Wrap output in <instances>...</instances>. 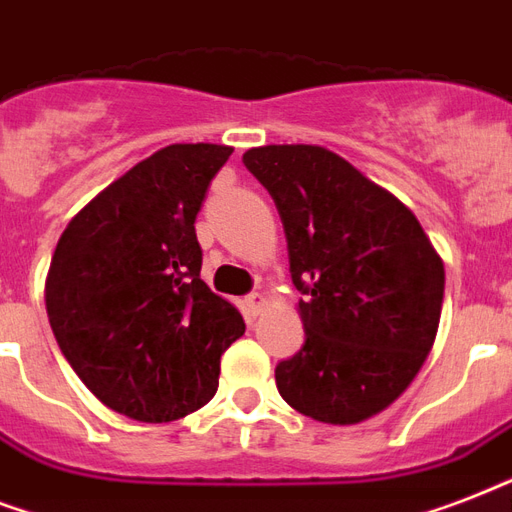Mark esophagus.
Instances as JSON below:
<instances>
[{"label": "esophagus", "mask_w": 512, "mask_h": 512, "mask_svg": "<svg viewBox=\"0 0 512 512\" xmlns=\"http://www.w3.org/2000/svg\"><path fill=\"white\" fill-rule=\"evenodd\" d=\"M245 304H248V312H251V315H264V310L269 307V299L264 293H251V296L245 299Z\"/></svg>", "instance_id": "esophagus-1"}]
</instances>
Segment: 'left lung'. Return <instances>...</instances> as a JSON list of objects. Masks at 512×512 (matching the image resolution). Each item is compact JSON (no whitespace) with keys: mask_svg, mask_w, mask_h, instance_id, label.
Here are the masks:
<instances>
[{"mask_svg":"<svg viewBox=\"0 0 512 512\" xmlns=\"http://www.w3.org/2000/svg\"><path fill=\"white\" fill-rule=\"evenodd\" d=\"M245 168L283 221L304 347L275 368L291 408L326 425H358L414 382L433 350L443 259L417 216L318 144L253 146Z\"/></svg>","mask_w":512,"mask_h":512,"instance_id":"left-lung-1","label":"left lung"}]
</instances>
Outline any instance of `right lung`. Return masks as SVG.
Returning <instances> with one entry per match:
<instances>
[{"instance_id": "obj_1", "label": "right lung", "mask_w": 512, "mask_h": 512, "mask_svg": "<svg viewBox=\"0 0 512 512\" xmlns=\"http://www.w3.org/2000/svg\"><path fill=\"white\" fill-rule=\"evenodd\" d=\"M232 146L170 144L101 189L66 224L45 280L63 358L106 408L173 422L216 395L243 315L200 277L194 235Z\"/></svg>"}]
</instances>
